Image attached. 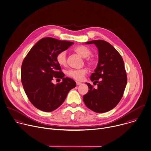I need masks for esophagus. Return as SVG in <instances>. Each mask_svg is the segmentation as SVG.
<instances>
[{"mask_svg":"<svg viewBox=\"0 0 151 151\" xmlns=\"http://www.w3.org/2000/svg\"><path fill=\"white\" fill-rule=\"evenodd\" d=\"M76 84H77V86H80V85H81V84H82V83H81V82H78V81H76Z\"/></svg>","mask_w":151,"mask_h":151,"instance_id":"obj_1","label":"esophagus"}]
</instances>
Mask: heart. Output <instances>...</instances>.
<instances>
[{"label": "heart", "mask_w": 151, "mask_h": 151, "mask_svg": "<svg viewBox=\"0 0 151 151\" xmlns=\"http://www.w3.org/2000/svg\"><path fill=\"white\" fill-rule=\"evenodd\" d=\"M75 51L79 54L81 56L84 58L88 57L91 54V51L89 48L85 46H80L75 49ZM57 61L59 65L61 66H64L67 63V57L66 52L65 51L59 52L56 57ZM88 63L90 65L93 66L95 64L94 60L93 58H90L88 61ZM87 71L86 68L81 69H70L67 71L66 73L68 76L77 81H81L83 80L84 76L87 74Z\"/></svg>", "instance_id": "heart-1"}]
</instances>
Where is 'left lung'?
Returning <instances> with one entry per match:
<instances>
[{"label": "left lung", "mask_w": 151, "mask_h": 151, "mask_svg": "<svg viewBox=\"0 0 151 151\" xmlns=\"http://www.w3.org/2000/svg\"><path fill=\"white\" fill-rule=\"evenodd\" d=\"M85 43L96 46L99 61L90 76L91 81L97 84V88L86 83L88 92L83 96V101L89 109L96 112H108L116 106L123 96L127 83L124 63L117 50L104 40H96Z\"/></svg>", "instance_id": "obj_1"}]
</instances>
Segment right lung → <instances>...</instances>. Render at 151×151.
<instances>
[{
	"instance_id": "1",
	"label": "right lung",
	"mask_w": 151,
	"mask_h": 151,
	"mask_svg": "<svg viewBox=\"0 0 151 151\" xmlns=\"http://www.w3.org/2000/svg\"><path fill=\"white\" fill-rule=\"evenodd\" d=\"M73 42L52 37L40 40L29 51L21 68V80L31 103L37 109L51 112L58 108L68 92L76 87L71 78L64 77L57 61V54L68 49ZM54 78H61V83L54 85Z\"/></svg>"
}]
</instances>
